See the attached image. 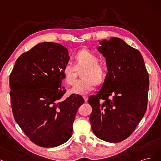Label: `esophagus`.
I'll use <instances>...</instances> for the list:
<instances>
[{"instance_id":"obj_1","label":"esophagus","mask_w":161,"mask_h":161,"mask_svg":"<svg viewBox=\"0 0 161 161\" xmlns=\"http://www.w3.org/2000/svg\"><path fill=\"white\" fill-rule=\"evenodd\" d=\"M83 97H84V101H85V102H87V101L88 96H83Z\"/></svg>"}]
</instances>
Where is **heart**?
<instances>
[{"label": "heart", "instance_id": "obj_1", "mask_svg": "<svg viewBox=\"0 0 161 161\" xmlns=\"http://www.w3.org/2000/svg\"><path fill=\"white\" fill-rule=\"evenodd\" d=\"M74 66L67 64L61 73L67 85H73L77 77V71H81L82 80L77 81L70 90L71 94L84 95L94 89L95 85L100 86L104 82L107 68L106 65L98 61V57L86 49H83L74 56Z\"/></svg>", "mask_w": 161, "mask_h": 161}]
</instances>
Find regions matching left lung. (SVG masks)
<instances>
[{
  "mask_svg": "<svg viewBox=\"0 0 161 161\" xmlns=\"http://www.w3.org/2000/svg\"><path fill=\"white\" fill-rule=\"evenodd\" d=\"M99 43L108 74L100 91L88 99L90 120L97 138L119 142L134 132L147 111L149 77L141 53L125 41L112 37Z\"/></svg>",
  "mask_w": 161,
  "mask_h": 161,
  "instance_id": "1",
  "label": "left lung"
}]
</instances>
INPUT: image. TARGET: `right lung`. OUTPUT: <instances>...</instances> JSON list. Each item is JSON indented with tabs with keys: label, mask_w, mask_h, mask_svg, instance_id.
<instances>
[{
	"label": "right lung",
	"mask_w": 161,
	"mask_h": 161,
	"mask_svg": "<svg viewBox=\"0 0 161 161\" xmlns=\"http://www.w3.org/2000/svg\"><path fill=\"white\" fill-rule=\"evenodd\" d=\"M68 50L61 44L40 43L20 55L10 75V96L14 120L35 144L51 148L71 138L80 95L61 100V71L68 64Z\"/></svg>",
	"instance_id": "add662e5"
}]
</instances>
